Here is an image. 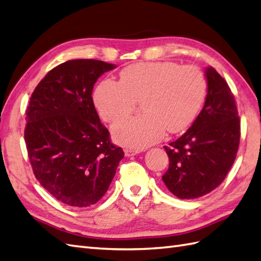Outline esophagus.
I'll use <instances>...</instances> for the list:
<instances>
[{"instance_id": "34e87169", "label": "esophagus", "mask_w": 261, "mask_h": 261, "mask_svg": "<svg viewBox=\"0 0 261 261\" xmlns=\"http://www.w3.org/2000/svg\"><path fill=\"white\" fill-rule=\"evenodd\" d=\"M141 151L140 150H136V149H125L124 150V153L126 156H132V155H137L140 153Z\"/></svg>"}]
</instances>
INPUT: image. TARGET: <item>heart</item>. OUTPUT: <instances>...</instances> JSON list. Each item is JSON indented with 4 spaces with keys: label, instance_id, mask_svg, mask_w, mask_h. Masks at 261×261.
Masks as SVG:
<instances>
[{
    "label": "heart",
    "instance_id": "heart-1",
    "mask_svg": "<svg viewBox=\"0 0 261 261\" xmlns=\"http://www.w3.org/2000/svg\"><path fill=\"white\" fill-rule=\"evenodd\" d=\"M207 81L197 66L172 62H140L120 72L119 82L106 79L94 91L101 118L116 123L128 117L141 100V116L124 120L112 133L118 143L143 149L159 141L167 130H185L204 101Z\"/></svg>",
    "mask_w": 261,
    "mask_h": 261
}]
</instances>
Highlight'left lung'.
Instances as JSON below:
<instances>
[{
	"mask_svg": "<svg viewBox=\"0 0 261 261\" xmlns=\"http://www.w3.org/2000/svg\"><path fill=\"white\" fill-rule=\"evenodd\" d=\"M208 93L195 122L165 147L169 168L166 187L180 199H196L215 190L231 169L240 141V119L227 82L213 68L205 69Z\"/></svg>",
	"mask_w": 261,
	"mask_h": 261,
	"instance_id": "obj_1",
	"label": "left lung"
}]
</instances>
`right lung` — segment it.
<instances>
[{
    "label": "right lung",
    "mask_w": 261,
    "mask_h": 261,
    "mask_svg": "<svg viewBox=\"0 0 261 261\" xmlns=\"http://www.w3.org/2000/svg\"><path fill=\"white\" fill-rule=\"evenodd\" d=\"M114 68L99 60L66 61L42 79L29 102L24 139L33 173L72 207L98 202L124 156L111 143L91 96L96 80Z\"/></svg>",
    "instance_id": "obj_1"
}]
</instances>
